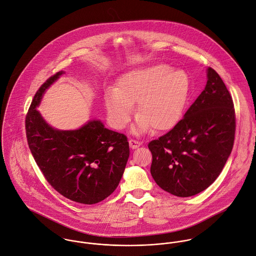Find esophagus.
I'll return each instance as SVG.
<instances>
[{"instance_id": "34e87169", "label": "esophagus", "mask_w": 256, "mask_h": 256, "mask_svg": "<svg viewBox=\"0 0 256 256\" xmlns=\"http://www.w3.org/2000/svg\"><path fill=\"white\" fill-rule=\"evenodd\" d=\"M128 144H130V148L132 150H136L138 148H140L142 146L140 142H138V140H130Z\"/></svg>"}]
</instances>
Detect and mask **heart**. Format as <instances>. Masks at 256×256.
I'll return each mask as SVG.
<instances>
[{
  "mask_svg": "<svg viewBox=\"0 0 256 256\" xmlns=\"http://www.w3.org/2000/svg\"><path fill=\"white\" fill-rule=\"evenodd\" d=\"M188 90L186 73L166 64L128 71L118 79L114 91L104 96L108 122L112 128L122 130L130 120L136 102L138 116L132 134H144L152 126L158 132L169 130L182 116Z\"/></svg>",
  "mask_w": 256,
  "mask_h": 256,
  "instance_id": "obj_1",
  "label": "heart"
}]
</instances>
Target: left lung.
I'll return each mask as SVG.
<instances>
[{
	"instance_id": "obj_1",
	"label": "left lung",
	"mask_w": 256,
	"mask_h": 256,
	"mask_svg": "<svg viewBox=\"0 0 256 256\" xmlns=\"http://www.w3.org/2000/svg\"><path fill=\"white\" fill-rule=\"evenodd\" d=\"M234 132L232 99L220 75L208 67L206 87L183 118L148 144L154 181L177 197L204 191L218 177L230 155Z\"/></svg>"
}]
</instances>
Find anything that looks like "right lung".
<instances>
[{
	"instance_id": "1",
	"label": "right lung",
	"mask_w": 256,
	"mask_h": 256,
	"mask_svg": "<svg viewBox=\"0 0 256 256\" xmlns=\"http://www.w3.org/2000/svg\"><path fill=\"white\" fill-rule=\"evenodd\" d=\"M64 73L53 75L34 95L26 118L28 144L46 179L58 193L80 204H96L116 189L130 146L124 134L104 128L100 120L63 130L44 118L36 108Z\"/></svg>"
}]
</instances>
